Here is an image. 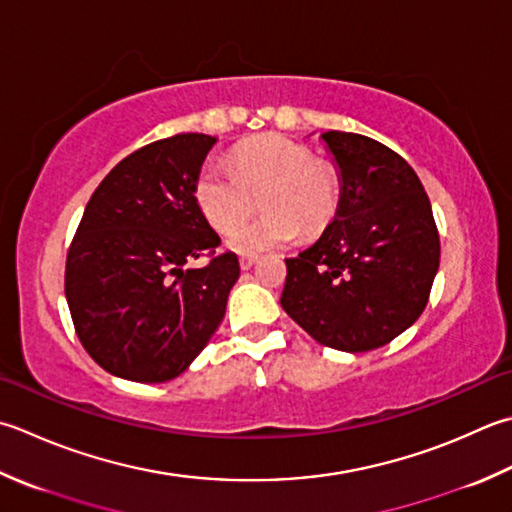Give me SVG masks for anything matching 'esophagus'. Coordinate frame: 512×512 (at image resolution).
<instances>
[{
	"instance_id": "1",
	"label": "esophagus",
	"mask_w": 512,
	"mask_h": 512,
	"mask_svg": "<svg viewBox=\"0 0 512 512\" xmlns=\"http://www.w3.org/2000/svg\"><path fill=\"white\" fill-rule=\"evenodd\" d=\"M255 262H257V255H244L239 259V266H242V270H248Z\"/></svg>"
}]
</instances>
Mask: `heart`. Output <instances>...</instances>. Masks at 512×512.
<instances>
[{"instance_id": "heart-1", "label": "heart", "mask_w": 512, "mask_h": 512, "mask_svg": "<svg viewBox=\"0 0 512 512\" xmlns=\"http://www.w3.org/2000/svg\"><path fill=\"white\" fill-rule=\"evenodd\" d=\"M342 179L308 146L284 135H264L239 146L230 164L210 159L195 182V199L208 224L230 230L263 197L265 215L233 229L228 237L237 253L284 246L302 237H317L339 210Z\"/></svg>"}]
</instances>
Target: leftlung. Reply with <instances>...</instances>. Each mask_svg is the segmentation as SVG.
<instances>
[{
	"mask_svg": "<svg viewBox=\"0 0 512 512\" xmlns=\"http://www.w3.org/2000/svg\"><path fill=\"white\" fill-rule=\"evenodd\" d=\"M342 175L324 235L286 259L282 308L322 346L366 353L417 322L439 268L430 199L395 150L366 135L326 130Z\"/></svg>",
	"mask_w": 512,
	"mask_h": 512,
	"instance_id": "8db88e82",
	"label": "left lung"
}]
</instances>
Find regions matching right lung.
I'll return each instance as SVG.
<instances>
[{"instance_id":"right-lung-1","label":"right lung","mask_w":512,"mask_h":512,"mask_svg":"<svg viewBox=\"0 0 512 512\" xmlns=\"http://www.w3.org/2000/svg\"><path fill=\"white\" fill-rule=\"evenodd\" d=\"M217 142L157 139L124 157L95 188L66 255L75 333L106 373L159 384L182 375L222 324L237 255L197 206L195 182ZM209 259L186 269L193 258Z\"/></svg>"}]
</instances>
